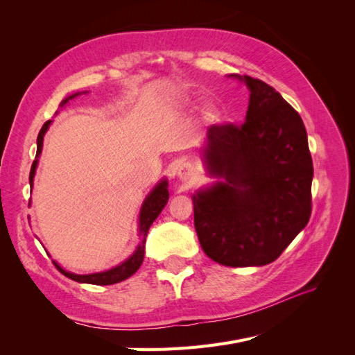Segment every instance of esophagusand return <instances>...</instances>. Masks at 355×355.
Segmentation results:
<instances>
[{"label":"esophagus","mask_w":355,"mask_h":355,"mask_svg":"<svg viewBox=\"0 0 355 355\" xmlns=\"http://www.w3.org/2000/svg\"><path fill=\"white\" fill-rule=\"evenodd\" d=\"M178 178L182 182H187V184H189V182H192L197 178V170L194 166L184 164V166H180L178 170Z\"/></svg>","instance_id":"esophagus-1"}]
</instances>
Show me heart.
Returning <instances> with one entry per match:
<instances>
[{"mask_svg": "<svg viewBox=\"0 0 355 355\" xmlns=\"http://www.w3.org/2000/svg\"><path fill=\"white\" fill-rule=\"evenodd\" d=\"M178 103L185 106V105L191 103V99L188 98L187 94H179L178 96ZM202 115L209 121H216L218 118L220 116V110L214 103H206V105H204V108H202Z\"/></svg>", "mask_w": 355, "mask_h": 355, "instance_id": "b5f03b06", "label": "heart"}]
</instances>
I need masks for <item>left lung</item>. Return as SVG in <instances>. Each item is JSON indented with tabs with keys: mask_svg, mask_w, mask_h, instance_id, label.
Wrapping results in <instances>:
<instances>
[{
	"mask_svg": "<svg viewBox=\"0 0 355 355\" xmlns=\"http://www.w3.org/2000/svg\"><path fill=\"white\" fill-rule=\"evenodd\" d=\"M241 125H211L204 141L207 173L219 180L192 196L200 244L225 266L274 262L311 216L314 168L302 118L283 96L249 75Z\"/></svg>",
	"mask_w": 355,
	"mask_h": 355,
	"instance_id": "left-lung-1",
	"label": "left lung"
}]
</instances>
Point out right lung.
<instances>
[{"label": "right lung", "mask_w": 355, "mask_h": 355, "mask_svg": "<svg viewBox=\"0 0 355 355\" xmlns=\"http://www.w3.org/2000/svg\"><path fill=\"white\" fill-rule=\"evenodd\" d=\"M85 93V92H84ZM81 93H75L69 98L63 99L60 106H65V103H68V101L73 99L75 96H78ZM51 124V120L46 121L44 125L38 133L37 137V157L34 159V163H32L31 167V173H29V185L32 187L34 185V176H35V170L38 166V158L41 155L42 151V141H44V135L49 130V127ZM168 182L167 179H161L158 184L155 185V188L149 192L148 197L145 198L142 207H141V213H139V237H141V243L137 244L135 253L125 259L123 263L116 265L108 271H103V272H94V274H73L69 271H65L63 268L53 261V263L56 265L58 270L71 280L73 282H78V283H87V284H96V286H108V284H115V283H120L123 280H127L128 277H132L139 268H141L142 262H144V256H145V243H146V235L149 231V227H151L153 222L158 218V214L161 213V210L164 209V206L167 204L168 200Z\"/></svg>", "instance_id": "obj_1"}]
</instances>
